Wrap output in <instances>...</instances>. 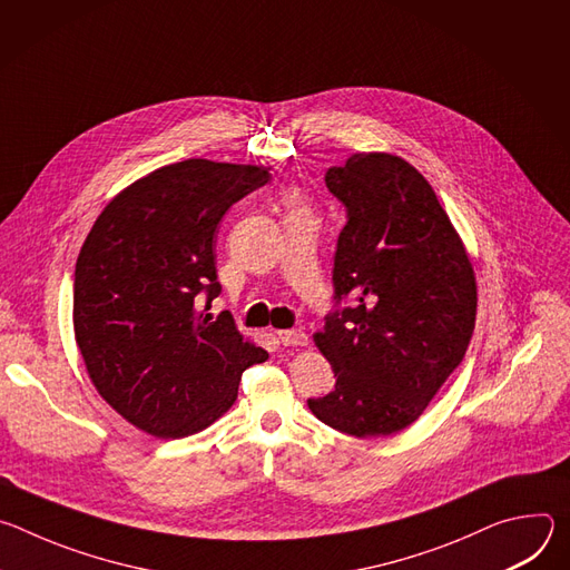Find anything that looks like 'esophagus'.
Wrapping results in <instances>:
<instances>
[{"label":"esophagus","mask_w":570,"mask_h":570,"mask_svg":"<svg viewBox=\"0 0 570 570\" xmlns=\"http://www.w3.org/2000/svg\"><path fill=\"white\" fill-rule=\"evenodd\" d=\"M277 338L282 345L286 347H304L308 343V336L302 332V330H284V332H277Z\"/></svg>","instance_id":"34e87169"}]
</instances>
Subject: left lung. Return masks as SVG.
<instances>
[{
  "instance_id": "1",
  "label": "left lung",
  "mask_w": 570,
  "mask_h": 570,
  "mask_svg": "<svg viewBox=\"0 0 570 570\" xmlns=\"http://www.w3.org/2000/svg\"><path fill=\"white\" fill-rule=\"evenodd\" d=\"M345 205L334 299L313 336L336 387L308 399L327 426L381 438L411 426L462 363L475 324V277L433 187L390 153H356L324 176ZM347 296L352 307H341Z\"/></svg>"
}]
</instances>
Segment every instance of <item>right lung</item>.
<instances>
[{"instance_id":"obj_1","label":"right lung","mask_w":570,"mask_h":570,"mask_svg":"<svg viewBox=\"0 0 570 570\" xmlns=\"http://www.w3.org/2000/svg\"><path fill=\"white\" fill-rule=\"evenodd\" d=\"M264 167L185 159L132 183L92 225L73 271V334L99 394L132 426L176 440L216 422L268 352L220 295L214 234L268 183ZM206 299V308L199 302Z\"/></svg>"}]
</instances>
